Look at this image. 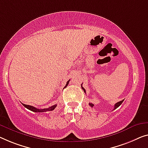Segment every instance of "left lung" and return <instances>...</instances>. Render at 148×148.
<instances>
[{"instance_id":"8db88e82","label":"left lung","mask_w":148,"mask_h":148,"mask_svg":"<svg viewBox=\"0 0 148 148\" xmlns=\"http://www.w3.org/2000/svg\"><path fill=\"white\" fill-rule=\"evenodd\" d=\"M81 86H82V85H81ZM82 88L83 89V90H84V92H86V90H85V89L82 86ZM123 100H122V101H120V102H117L115 105H114V110H115V109H116L117 108H118L119 106H120L122 104V102H123ZM89 105L90 106H91L92 108H93V106H94V104L92 103H89Z\"/></svg>"}]
</instances>
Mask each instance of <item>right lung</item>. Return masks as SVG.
Wrapping results in <instances>:
<instances>
[{"mask_svg": "<svg viewBox=\"0 0 148 148\" xmlns=\"http://www.w3.org/2000/svg\"><path fill=\"white\" fill-rule=\"evenodd\" d=\"M69 81L68 80L67 82H66V84L65 87L64 88H65L67 86L68 83H69ZM23 105L25 106V108H26L31 110V111L34 112H47V111H52V110H54L55 108H56L57 106V104H55L54 106H50L48 108H44V109H38V108H35L34 106H29V105H26V104H24V103H23Z\"/></svg>", "mask_w": 148, "mask_h": 148, "instance_id": "right-lung-1", "label": "right lung"}]
</instances>
